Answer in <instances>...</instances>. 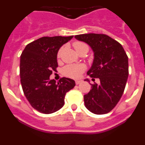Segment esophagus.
<instances>
[{
    "label": "esophagus",
    "mask_w": 145,
    "mask_h": 145,
    "mask_svg": "<svg viewBox=\"0 0 145 145\" xmlns=\"http://www.w3.org/2000/svg\"><path fill=\"white\" fill-rule=\"evenodd\" d=\"M81 80H75V84H76V85H78V84H80V83H81Z\"/></svg>",
    "instance_id": "1"
}]
</instances>
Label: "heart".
<instances>
[{
	"mask_svg": "<svg viewBox=\"0 0 145 145\" xmlns=\"http://www.w3.org/2000/svg\"><path fill=\"white\" fill-rule=\"evenodd\" d=\"M74 48L79 54L82 52H88V44L83 41L73 42L72 43ZM62 52V48H60L58 50L57 54V58H60ZM86 70V66L84 64H70L65 66L61 70V72L65 76L71 78H78L81 76V74Z\"/></svg>",
	"mask_w": 145,
	"mask_h": 145,
	"instance_id": "1",
	"label": "heart"
}]
</instances>
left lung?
Wrapping results in <instances>:
<instances>
[{"label": "left lung", "mask_w": 145, "mask_h": 145, "mask_svg": "<svg viewBox=\"0 0 145 145\" xmlns=\"http://www.w3.org/2000/svg\"><path fill=\"white\" fill-rule=\"evenodd\" d=\"M76 39L88 43L94 52L91 68L87 75L100 80L91 84L90 91L84 95L88 110L97 115L108 113L120 99L129 76V59L122 45L102 33L77 35Z\"/></svg>", "instance_id": "8db88e82"}]
</instances>
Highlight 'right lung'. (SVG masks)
<instances>
[{
	"mask_svg": "<svg viewBox=\"0 0 145 145\" xmlns=\"http://www.w3.org/2000/svg\"><path fill=\"white\" fill-rule=\"evenodd\" d=\"M72 38L42 37L27 45L22 53L20 73L23 92L32 107L41 113H53L61 109L66 93L75 86L67 78H60L58 83L49 78L58 67V50Z\"/></svg>",
	"mask_w": 145,
	"mask_h": 145,
	"instance_id": "right-lung-1",
	"label": "right lung"
}]
</instances>
